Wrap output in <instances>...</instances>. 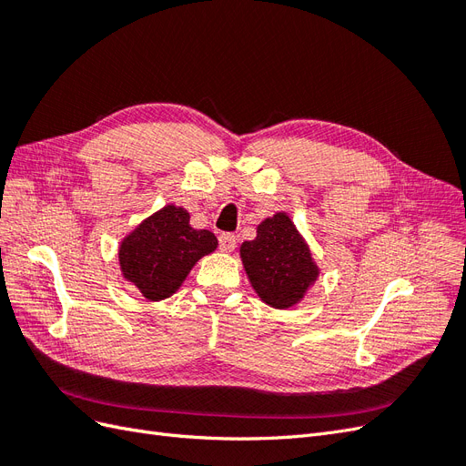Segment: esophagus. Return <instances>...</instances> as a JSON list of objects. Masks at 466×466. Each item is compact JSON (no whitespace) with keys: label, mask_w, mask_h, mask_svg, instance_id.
<instances>
[{"label":"esophagus","mask_w":466,"mask_h":466,"mask_svg":"<svg viewBox=\"0 0 466 466\" xmlns=\"http://www.w3.org/2000/svg\"><path fill=\"white\" fill-rule=\"evenodd\" d=\"M237 247V237L233 233H221L219 235V248L223 252H231Z\"/></svg>","instance_id":"esophagus-1"}]
</instances>
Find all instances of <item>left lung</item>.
Masks as SVG:
<instances>
[{"label": "left lung", "instance_id": "left-lung-1", "mask_svg": "<svg viewBox=\"0 0 466 466\" xmlns=\"http://www.w3.org/2000/svg\"><path fill=\"white\" fill-rule=\"evenodd\" d=\"M241 258L252 288L276 309L301 301L319 276L309 247L286 214L264 219L255 241L241 245Z\"/></svg>", "mask_w": 466, "mask_h": 466}]
</instances>
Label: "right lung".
Here are the masks:
<instances>
[{"mask_svg":"<svg viewBox=\"0 0 466 466\" xmlns=\"http://www.w3.org/2000/svg\"><path fill=\"white\" fill-rule=\"evenodd\" d=\"M216 247L214 233L190 228L185 208L165 206L124 238L118 258L124 278L144 298L159 301L173 295L192 266Z\"/></svg>","mask_w":466,"mask_h":466,"instance_id":"add662e5","label":"right lung"}]
</instances>
